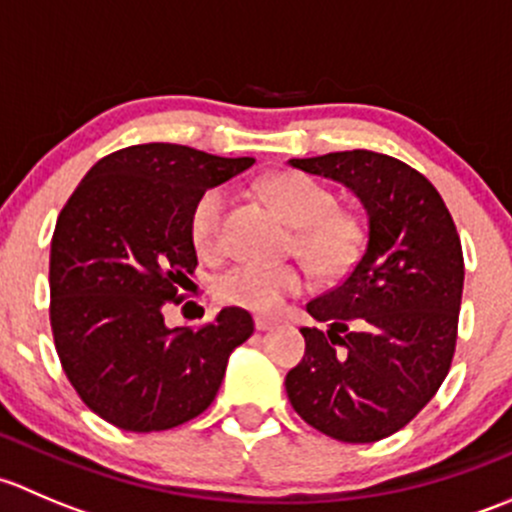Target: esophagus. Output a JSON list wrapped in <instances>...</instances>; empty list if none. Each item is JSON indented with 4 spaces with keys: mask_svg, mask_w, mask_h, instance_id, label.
Returning <instances> with one entry per match:
<instances>
[{
    "mask_svg": "<svg viewBox=\"0 0 512 512\" xmlns=\"http://www.w3.org/2000/svg\"><path fill=\"white\" fill-rule=\"evenodd\" d=\"M255 327H257V332H270V329L275 327V322H270V319H265V317H257Z\"/></svg>",
    "mask_w": 512,
    "mask_h": 512,
    "instance_id": "obj_1",
    "label": "esophagus"
}]
</instances>
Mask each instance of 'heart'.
<instances>
[{
	"mask_svg": "<svg viewBox=\"0 0 512 512\" xmlns=\"http://www.w3.org/2000/svg\"><path fill=\"white\" fill-rule=\"evenodd\" d=\"M267 195L287 223L297 227L294 250L319 277L347 275L359 262L364 247V225L349 210L337 208V195L304 173H277L267 180ZM230 208L225 185L208 188L190 210V237L200 252H215ZM215 297L232 307L272 314L287 297L307 287V277L294 265L237 262L215 277Z\"/></svg>",
	"mask_w": 512,
	"mask_h": 512,
	"instance_id": "1",
	"label": "heart"
}]
</instances>
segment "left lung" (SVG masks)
<instances>
[{"label":"left lung","instance_id":"1","mask_svg":"<svg viewBox=\"0 0 512 512\" xmlns=\"http://www.w3.org/2000/svg\"><path fill=\"white\" fill-rule=\"evenodd\" d=\"M347 185L369 218L364 255L307 304L327 332L302 327V361L287 374L292 409L344 443H374L414 418L456 352L463 250L446 203L418 170L374 151L292 158Z\"/></svg>","mask_w":512,"mask_h":512}]
</instances>
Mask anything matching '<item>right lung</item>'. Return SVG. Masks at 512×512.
Here are the masks:
<instances>
[{
    "instance_id": "right-lung-1",
    "label": "right lung",
    "mask_w": 512,
    "mask_h": 512,
    "mask_svg": "<svg viewBox=\"0 0 512 512\" xmlns=\"http://www.w3.org/2000/svg\"><path fill=\"white\" fill-rule=\"evenodd\" d=\"M252 158L143 143L101 158L51 237V332L71 386L123 431H168L218 394L232 349L255 322L225 307L198 329L165 327L163 307L198 267L190 210Z\"/></svg>"
}]
</instances>
